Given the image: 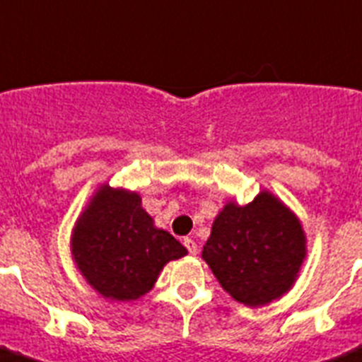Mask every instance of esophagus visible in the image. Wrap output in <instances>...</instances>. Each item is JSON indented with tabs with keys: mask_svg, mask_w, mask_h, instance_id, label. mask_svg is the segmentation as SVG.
<instances>
[{
	"mask_svg": "<svg viewBox=\"0 0 362 362\" xmlns=\"http://www.w3.org/2000/svg\"><path fill=\"white\" fill-rule=\"evenodd\" d=\"M184 246H185V248H187V252L191 253V255H197L198 245H197V243H194V239L185 238V239H184Z\"/></svg>",
	"mask_w": 362,
	"mask_h": 362,
	"instance_id": "obj_1",
	"label": "esophagus"
}]
</instances>
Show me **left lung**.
Wrapping results in <instances>:
<instances>
[{"label": "left lung", "mask_w": 362, "mask_h": 362, "mask_svg": "<svg viewBox=\"0 0 362 362\" xmlns=\"http://www.w3.org/2000/svg\"><path fill=\"white\" fill-rule=\"evenodd\" d=\"M202 257L232 298L264 305L295 282L305 257V235L288 209L261 192L245 207L225 205Z\"/></svg>", "instance_id": "left-lung-1"}]
</instances>
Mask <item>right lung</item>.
Masks as SVG:
<instances>
[{
  "mask_svg": "<svg viewBox=\"0 0 362 362\" xmlns=\"http://www.w3.org/2000/svg\"><path fill=\"white\" fill-rule=\"evenodd\" d=\"M187 250L153 227L135 192L100 189L73 232V255L87 282L107 298H139L153 288L165 262Z\"/></svg>",
  "mask_w": 362,
  "mask_h": 362,
  "instance_id": "right-lung-1",
  "label": "right lung"
}]
</instances>
